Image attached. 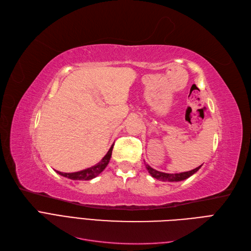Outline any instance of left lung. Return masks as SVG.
I'll list each match as a JSON object with an SVG mask.
<instances>
[{
	"label": "left lung",
	"mask_w": 251,
	"mask_h": 251,
	"mask_svg": "<svg viewBox=\"0 0 251 251\" xmlns=\"http://www.w3.org/2000/svg\"><path fill=\"white\" fill-rule=\"evenodd\" d=\"M146 165V164H145ZM201 168V166L191 170V171L188 172H182V173H175V174H169V173H164V172H159L156 171L153 168H151L150 166L146 165V169L148 170V172L150 173V175L152 177H154L156 179L163 180V181H181L189 178L190 176H192L193 174H195L198 170Z\"/></svg>",
	"instance_id": "8db88e82"
}]
</instances>
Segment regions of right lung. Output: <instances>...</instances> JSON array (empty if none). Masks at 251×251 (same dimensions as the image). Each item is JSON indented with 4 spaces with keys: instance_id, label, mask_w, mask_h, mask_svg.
Wrapping results in <instances>:
<instances>
[{
    "instance_id": "1",
    "label": "right lung",
    "mask_w": 251,
    "mask_h": 251,
    "mask_svg": "<svg viewBox=\"0 0 251 251\" xmlns=\"http://www.w3.org/2000/svg\"><path fill=\"white\" fill-rule=\"evenodd\" d=\"M112 148H114V145H112V146L110 147V149L106 153V155H105L101 159L100 163H98V164L91 167V168H87L85 170H82V171H78V172H74V173H62V172H59V171H56V172H57L59 175L63 176V177H68V178L73 179V180H90V179H93V178H95L96 176H98L108 165L110 157H111Z\"/></svg>"
}]
</instances>
